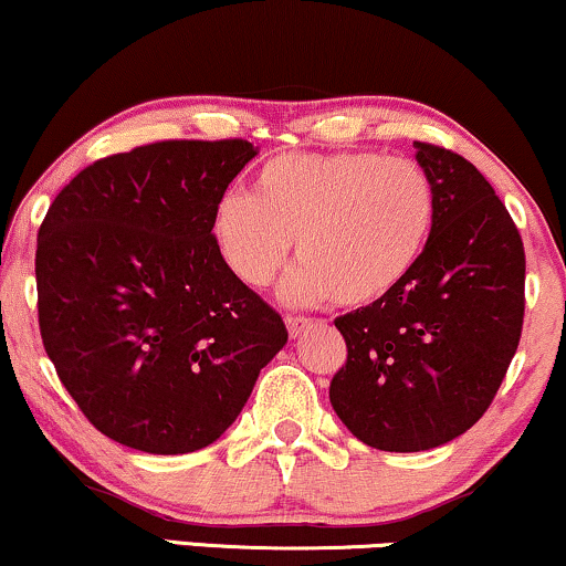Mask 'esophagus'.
<instances>
[{"instance_id":"34e87169","label":"esophagus","mask_w":566,"mask_h":566,"mask_svg":"<svg viewBox=\"0 0 566 566\" xmlns=\"http://www.w3.org/2000/svg\"><path fill=\"white\" fill-rule=\"evenodd\" d=\"M310 317H285V328H289V334H291V338H296V336H302L304 331L310 328Z\"/></svg>"}]
</instances>
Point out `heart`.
Returning a JSON list of instances; mask_svg holds the SVG:
<instances>
[{
    "instance_id": "1",
    "label": "heart",
    "mask_w": 566,
    "mask_h": 566,
    "mask_svg": "<svg viewBox=\"0 0 566 566\" xmlns=\"http://www.w3.org/2000/svg\"><path fill=\"white\" fill-rule=\"evenodd\" d=\"M437 224V190L413 158L374 150L285 153L211 211V241L245 289H268L296 238L289 304L370 307L413 275Z\"/></svg>"
}]
</instances>
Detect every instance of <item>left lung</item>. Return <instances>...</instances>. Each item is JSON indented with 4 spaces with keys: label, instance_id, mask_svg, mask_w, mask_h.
<instances>
[{
    "label": "left lung",
    "instance_id": "1",
    "mask_svg": "<svg viewBox=\"0 0 566 566\" xmlns=\"http://www.w3.org/2000/svg\"><path fill=\"white\" fill-rule=\"evenodd\" d=\"M437 190V224L413 275L336 317L347 365L331 405L357 440L418 453L455 440L493 402L524 317V245L493 185L467 158L416 143Z\"/></svg>",
    "mask_w": 566,
    "mask_h": 566
}]
</instances>
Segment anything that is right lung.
<instances>
[{"label": "right lung", "mask_w": 566, "mask_h": 566, "mask_svg": "<svg viewBox=\"0 0 566 566\" xmlns=\"http://www.w3.org/2000/svg\"><path fill=\"white\" fill-rule=\"evenodd\" d=\"M256 153L245 139L143 145L86 166L46 211L44 349L113 442L153 455L217 442L289 342L211 241L214 203Z\"/></svg>", "instance_id": "right-lung-1"}]
</instances>
